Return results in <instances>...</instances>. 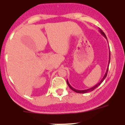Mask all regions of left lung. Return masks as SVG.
<instances>
[{
  "mask_svg": "<svg viewBox=\"0 0 125 125\" xmlns=\"http://www.w3.org/2000/svg\"><path fill=\"white\" fill-rule=\"evenodd\" d=\"M99 32H100V33H101L102 35H103V36L105 37V38L106 39H107V37L106 35H105V34L104 33V32L102 31V30H101V29H99ZM110 60H111V53H109V64H108V67H107V71L106 72H105V74L104 76L103 77V78L102 79V80L100 81V82L98 83V84H96V85L94 86H93L92 88H90L89 89H87V90H75V88H74L73 87L71 86V85L69 84V81H68V80H67V83L68 86H69V88L71 89L72 90H73L74 92H76V93H88V92H92V91H93V90H95V89H96L97 87L98 86L100 85V84L102 83L103 82L104 80L105 79V77H107V72H108V69H109V63H110Z\"/></svg>",
  "mask_w": 125,
  "mask_h": 125,
  "instance_id": "left-lung-1",
  "label": "left lung"
}]
</instances>
